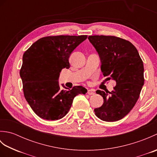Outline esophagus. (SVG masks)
Masks as SVG:
<instances>
[{"instance_id":"esophagus-1","label":"esophagus","mask_w":157,"mask_h":157,"mask_svg":"<svg viewBox=\"0 0 157 157\" xmlns=\"http://www.w3.org/2000/svg\"><path fill=\"white\" fill-rule=\"evenodd\" d=\"M87 93H88V94H89V95H93V94H94V92L93 91L92 89H91V90H88Z\"/></svg>"}]
</instances>
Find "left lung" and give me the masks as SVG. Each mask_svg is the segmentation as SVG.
Segmentation results:
<instances>
[{"instance_id":"1","label":"left lung","mask_w":157,"mask_h":157,"mask_svg":"<svg viewBox=\"0 0 157 157\" xmlns=\"http://www.w3.org/2000/svg\"><path fill=\"white\" fill-rule=\"evenodd\" d=\"M89 41L98 52L101 71L116 86L112 92L97 90L104 103L94 109L105 121H116L130 112L139 98L144 83V65L131 42L113 36H90Z\"/></svg>"}]
</instances>
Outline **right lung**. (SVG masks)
<instances>
[{
    "mask_svg": "<svg viewBox=\"0 0 157 157\" xmlns=\"http://www.w3.org/2000/svg\"><path fill=\"white\" fill-rule=\"evenodd\" d=\"M82 36H46L35 42L23 55L20 69L24 96L40 117L58 120L71 108L73 98L87 90L80 86L61 90L60 72L69 69V58L79 44L87 38Z\"/></svg>",
    "mask_w": 157,
    "mask_h": 157,
    "instance_id": "obj_1",
    "label": "right lung"
}]
</instances>
